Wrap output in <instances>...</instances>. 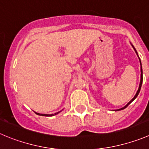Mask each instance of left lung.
<instances>
[{
  "mask_svg": "<svg viewBox=\"0 0 149 149\" xmlns=\"http://www.w3.org/2000/svg\"><path fill=\"white\" fill-rule=\"evenodd\" d=\"M132 45V44H131ZM132 46L133 47V48H134V51H135V53L136 54H137V56H138V54H137V51H136V49H135V48H134V45H132ZM138 58H139V56H138ZM139 60H140V84H139V87H138V90H137V93H136V94H135V95H134V98H132V99L131 100V101H129V103H127V104H126V106H124L123 107H122V108H120V109H116V110H115V111H119V110H122V109H124L125 108H126L128 106H129V104H131L132 102L133 101H134V99H135L136 98H137V95H138V94H139V93H140V89H141V86H142V83H143V69H142V65H141V61H140V58H139Z\"/></svg>",
  "mask_w": 149,
  "mask_h": 149,
  "instance_id": "8db88e82",
  "label": "left lung"
}]
</instances>
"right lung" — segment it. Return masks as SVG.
Here are the masks:
<instances>
[{"label":"right lung","instance_id":"obj_1","mask_svg":"<svg viewBox=\"0 0 149 149\" xmlns=\"http://www.w3.org/2000/svg\"><path fill=\"white\" fill-rule=\"evenodd\" d=\"M60 112H61V111H59V112H56V113L51 114V115H48V114H40V113H37V112H35V113L37 114V115H41V116H54V115H57V114L59 113Z\"/></svg>","mask_w":149,"mask_h":149}]
</instances>
